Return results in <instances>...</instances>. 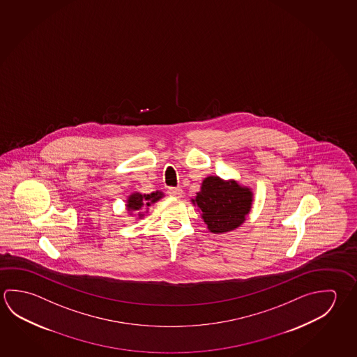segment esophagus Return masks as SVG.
Masks as SVG:
<instances>
[{
    "instance_id": "34e87169",
    "label": "esophagus",
    "mask_w": 357,
    "mask_h": 357,
    "mask_svg": "<svg viewBox=\"0 0 357 357\" xmlns=\"http://www.w3.org/2000/svg\"><path fill=\"white\" fill-rule=\"evenodd\" d=\"M168 194L172 195V197L179 198V197H181V194H183V190H181V188H168Z\"/></svg>"
}]
</instances>
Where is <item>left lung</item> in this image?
<instances>
[{"instance_id": "8db88e82", "label": "left lung", "mask_w": 357, "mask_h": 357, "mask_svg": "<svg viewBox=\"0 0 357 357\" xmlns=\"http://www.w3.org/2000/svg\"><path fill=\"white\" fill-rule=\"evenodd\" d=\"M192 202L199 208L208 229L218 234L233 231L243 223L252 206L253 193L236 181L208 176Z\"/></svg>"}]
</instances>
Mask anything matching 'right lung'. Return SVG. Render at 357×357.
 I'll return each mask as SVG.
<instances>
[{
  "label": "right lung",
  "mask_w": 357,
  "mask_h": 357,
  "mask_svg": "<svg viewBox=\"0 0 357 357\" xmlns=\"http://www.w3.org/2000/svg\"><path fill=\"white\" fill-rule=\"evenodd\" d=\"M164 194L162 192H155V193L142 194L132 193L129 195L126 200V209L129 212H135V211H143L146 206H151L155 202L163 198ZM139 218H142L144 214L143 212L138 213Z\"/></svg>",
  "instance_id": "right-lung-1"
}]
</instances>
